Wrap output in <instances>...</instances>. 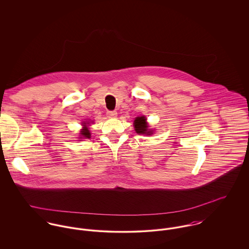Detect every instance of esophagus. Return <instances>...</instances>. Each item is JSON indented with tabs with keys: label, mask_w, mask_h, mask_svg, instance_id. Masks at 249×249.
<instances>
[{
	"label": "esophagus",
	"mask_w": 249,
	"mask_h": 249,
	"mask_svg": "<svg viewBox=\"0 0 249 249\" xmlns=\"http://www.w3.org/2000/svg\"><path fill=\"white\" fill-rule=\"evenodd\" d=\"M107 117L115 118V117H117V112L116 111H108L107 112Z\"/></svg>",
	"instance_id": "obj_1"
}]
</instances>
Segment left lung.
<instances>
[{
    "label": "left lung",
    "mask_w": 249,
    "mask_h": 249,
    "mask_svg": "<svg viewBox=\"0 0 249 249\" xmlns=\"http://www.w3.org/2000/svg\"><path fill=\"white\" fill-rule=\"evenodd\" d=\"M145 121H146V119L143 116L136 118L134 121V128H135L136 132L139 134L150 135L151 131L147 130V124Z\"/></svg>",
    "instance_id": "left-lung-1"
}]
</instances>
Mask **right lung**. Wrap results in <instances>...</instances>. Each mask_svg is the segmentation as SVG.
Returning a JSON list of instances; mask_svg holds the SVG:
<instances>
[{
    "label": "right lung",
    "instance_id": "right-lung-1",
    "mask_svg": "<svg viewBox=\"0 0 249 249\" xmlns=\"http://www.w3.org/2000/svg\"><path fill=\"white\" fill-rule=\"evenodd\" d=\"M83 125L85 126L86 124H83ZM80 134H81V136H82L83 138H90V132H89L88 128H86V127H84V128L81 130Z\"/></svg>",
    "mask_w": 249,
    "mask_h": 249
}]
</instances>
